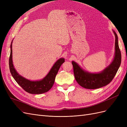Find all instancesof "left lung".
<instances>
[{
    "mask_svg": "<svg viewBox=\"0 0 127 127\" xmlns=\"http://www.w3.org/2000/svg\"><path fill=\"white\" fill-rule=\"evenodd\" d=\"M115 38V55L113 61L109 66L99 73L86 71L75 61H72L75 79L79 85L87 89H96L109 84L116 75L121 62V54L119 47L118 37L113 31Z\"/></svg>",
    "mask_w": 127,
    "mask_h": 127,
    "instance_id": "1",
    "label": "left lung"
}]
</instances>
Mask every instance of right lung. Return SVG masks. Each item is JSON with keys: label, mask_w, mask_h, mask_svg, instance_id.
Wrapping results in <instances>:
<instances>
[{"label": "right lung", "mask_w": 127, "mask_h": 127, "mask_svg": "<svg viewBox=\"0 0 127 127\" xmlns=\"http://www.w3.org/2000/svg\"><path fill=\"white\" fill-rule=\"evenodd\" d=\"M12 43L13 41H11L10 44L9 66L11 74L17 84L21 86L24 91L30 94H40L49 91L53 86V84L55 83L56 76L58 72L61 65L64 62V59L60 58L58 60L44 78L40 80H36V81H31L21 76L15 70L12 60Z\"/></svg>", "instance_id": "1"}]
</instances>
